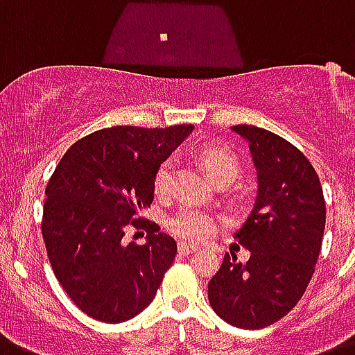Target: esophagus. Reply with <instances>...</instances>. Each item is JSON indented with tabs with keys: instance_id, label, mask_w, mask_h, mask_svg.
<instances>
[{
	"instance_id": "34e87169",
	"label": "esophagus",
	"mask_w": 355,
	"mask_h": 355,
	"mask_svg": "<svg viewBox=\"0 0 355 355\" xmlns=\"http://www.w3.org/2000/svg\"><path fill=\"white\" fill-rule=\"evenodd\" d=\"M195 251H196V247L191 245V243H187V242L178 243V252H180V254H191V252Z\"/></svg>"
}]
</instances>
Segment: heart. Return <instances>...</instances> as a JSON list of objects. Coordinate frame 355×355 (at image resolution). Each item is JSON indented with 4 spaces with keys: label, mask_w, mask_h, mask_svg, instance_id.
Masks as SVG:
<instances>
[{
    "label": "heart",
    "mask_w": 355,
    "mask_h": 355,
    "mask_svg": "<svg viewBox=\"0 0 355 355\" xmlns=\"http://www.w3.org/2000/svg\"><path fill=\"white\" fill-rule=\"evenodd\" d=\"M200 162L205 168L207 175L213 178L214 182L220 178H234L240 173V162L227 148L222 146H205L200 151ZM173 182H175V159L164 160L153 178L155 195L159 198H168L173 195ZM168 227L175 236L184 238L187 242L200 243L209 240L216 233V218L213 214L207 213L198 205H182L175 214H171L168 220Z\"/></svg>",
    "instance_id": "heart-1"
}]
</instances>
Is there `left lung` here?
I'll use <instances>...</instances> for the list:
<instances>
[{
    "instance_id": "1",
    "label": "left lung",
    "mask_w": 355,
    "mask_h": 355,
    "mask_svg": "<svg viewBox=\"0 0 355 355\" xmlns=\"http://www.w3.org/2000/svg\"><path fill=\"white\" fill-rule=\"evenodd\" d=\"M258 171V195L234 234L249 249L247 263L225 252L207 285L213 311L238 329H263L302 300L314 274L324 231L323 189L305 155L284 137L238 124Z\"/></svg>"
}]
</instances>
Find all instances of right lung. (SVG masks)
Returning a JSON list of instances; mask_svg holds the SVG:
<instances>
[{
	"label": "right lung",
	"instance_id": "add662e5",
	"mask_svg": "<svg viewBox=\"0 0 355 355\" xmlns=\"http://www.w3.org/2000/svg\"><path fill=\"white\" fill-rule=\"evenodd\" d=\"M113 126L83 137L62 155L43 205V240L53 274L94 320L122 323L153 302L177 243L141 218L153 202L155 171L189 133ZM128 227L148 229L144 246L126 244Z\"/></svg>",
	"mask_w": 355,
	"mask_h": 355
}]
</instances>
